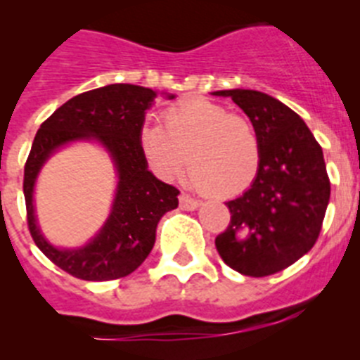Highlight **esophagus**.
<instances>
[{
    "label": "esophagus",
    "instance_id": "1",
    "mask_svg": "<svg viewBox=\"0 0 360 360\" xmlns=\"http://www.w3.org/2000/svg\"><path fill=\"white\" fill-rule=\"evenodd\" d=\"M198 205H200L198 200L191 198L189 195H180V207H182L184 211H195Z\"/></svg>",
    "mask_w": 360,
    "mask_h": 360
}]
</instances>
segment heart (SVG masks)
<instances>
[{
  "label": "heart",
  "mask_w": 360,
  "mask_h": 360,
  "mask_svg": "<svg viewBox=\"0 0 360 360\" xmlns=\"http://www.w3.org/2000/svg\"><path fill=\"white\" fill-rule=\"evenodd\" d=\"M148 164L164 178L191 167L195 184L216 198H232L254 184L262 146L252 122L209 98L191 97L146 124L139 135Z\"/></svg>",
  "instance_id": "b5f03b06"
}]
</instances>
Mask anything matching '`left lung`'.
I'll return each instance as SVG.
<instances>
[{
	"instance_id": "8db88e82",
	"label": "left lung",
	"mask_w": 360,
	"mask_h": 360,
	"mask_svg": "<svg viewBox=\"0 0 360 360\" xmlns=\"http://www.w3.org/2000/svg\"><path fill=\"white\" fill-rule=\"evenodd\" d=\"M252 122L262 164L252 186L225 205L231 224L216 236L221 259L243 276L263 278L295 263L319 238L330 202L323 149L303 119L256 90H221Z\"/></svg>"
}]
</instances>
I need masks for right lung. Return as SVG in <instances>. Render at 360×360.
<instances>
[{"instance_id": "obj_1", "label": "right lung", "mask_w": 360, "mask_h": 360, "mask_svg": "<svg viewBox=\"0 0 360 360\" xmlns=\"http://www.w3.org/2000/svg\"><path fill=\"white\" fill-rule=\"evenodd\" d=\"M155 98L157 91L144 86L108 84L70 98L37 129L25 164L28 229L41 252L73 278L110 281L131 274L151 252L162 216L178 207L180 191L148 169L139 144L146 111ZM79 140H95L110 153L120 182L110 216L96 238L77 250H59L40 234L33 187L44 162L59 147Z\"/></svg>"}]
</instances>
